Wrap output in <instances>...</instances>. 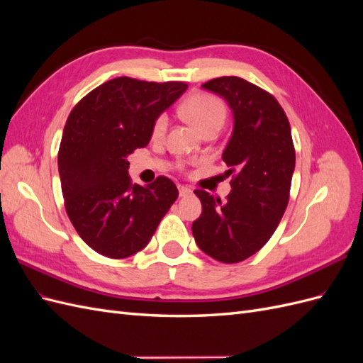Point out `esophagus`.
I'll list each match as a JSON object with an SVG mask.
<instances>
[{
  "label": "esophagus",
  "mask_w": 363,
  "mask_h": 363,
  "mask_svg": "<svg viewBox=\"0 0 363 363\" xmlns=\"http://www.w3.org/2000/svg\"><path fill=\"white\" fill-rule=\"evenodd\" d=\"M179 194L180 196H189L192 195V189H189L188 186H179Z\"/></svg>",
  "instance_id": "1"
}]
</instances>
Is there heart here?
<instances>
[{
    "mask_svg": "<svg viewBox=\"0 0 363 363\" xmlns=\"http://www.w3.org/2000/svg\"><path fill=\"white\" fill-rule=\"evenodd\" d=\"M182 112L184 118L199 128L201 133L208 130H219L223 127L227 111L224 103L213 94L195 92L182 106ZM169 119L167 113H160L152 124V138L160 139L167 133Z\"/></svg>",
    "mask_w": 363,
    "mask_h": 363,
    "instance_id": "obj_1",
    "label": "heart"
}]
</instances>
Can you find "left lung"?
Here are the masks:
<instances>
[{
	"label": "left lung",
	"mask_w": 363,
	"mask_h": 363,
	"mask_svg": "<svg viewBox=\"0 0 363 363\" xmlns=\"http://www.w3.org/2000/svg\"><path fill=\"white\" fill-rule=\"evenodd\" d=\"M233 112V133L223 152L232 175L227 200L203 191V212L192 224L196 245L223 263H238L265 245L286 211L295 150L286 113L269 92L239 77L203 84Z\"/></svg>",
	"instance_id": "1"
}]
</instances>
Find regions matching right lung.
<instances>
[{"mask_svg": "<svg viewBox=\"0 0 363 363\" xmlns=\"http://www.w3.org/2000/svg\"><path fill=\"white\" fill-rule=\"evenodd\" d=\"M186 87L118 77L82 98L67 119L57 156L65 208L80 238L106 257L145 248L177 200V186L163 175L131 183L127 157L148 145L155 119Z\"/></svg>", "mask_w": 363, "mask_h": 363, "instance_id": "add662e5", "label": "right lung"}]
</instances>
